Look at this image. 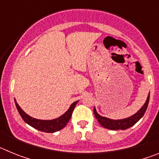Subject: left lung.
I'll return each mask as SVG.
<instances>
[{
  "label": "left lung",
  "mask_w": 159,
  "mask_h": 159,
  "mask_svg": "<svg viewBox=\"0 0 159 159\" xmlns=\"http://www.w3.org/2000/svg\"><path fill=\"white\" fill-rule=\"evenodd\" d=\"M149 100H150V93L148 94L145 103L143 104V106L140 108L139 110L134 115L128 118H126V119H111L107 117H103V116H99V114L97 113L95 107H94V115H95V118L97 119L99 124L105 128L114 130H126V129L130 128V127L134 126L144 116V114L147 109V107H148Z\"/></svg>",
  "instance_id": "obj_1"
}]
</instances>
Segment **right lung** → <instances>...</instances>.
Returning a JSON list of instances; mask_svg holds the SVG:
<instances>
[{"label": "right lung", "instance_id": "obj_1", "mask_svg": "<svg viewBox=\"0 0 159 159\" xmlns=\"http://www.w3.org/2000/svg\"><path fill=\"white\" fill-rule=\"evenodd\" d=\"M14 101H15V104L17 108L18 112L25 123H28L29 126L36 129V130L43 132H47V133H54V132H57L64 128L67 125V123L69 122L73 110L78 102V101H75L73 103H71L70 107L68 108V110L59 118L52 119V120H42V119H37L29 116L18 105L16 99H14Z\"/></svg>", "mask_w": 159, "mask_h": 159}]
</instances>
